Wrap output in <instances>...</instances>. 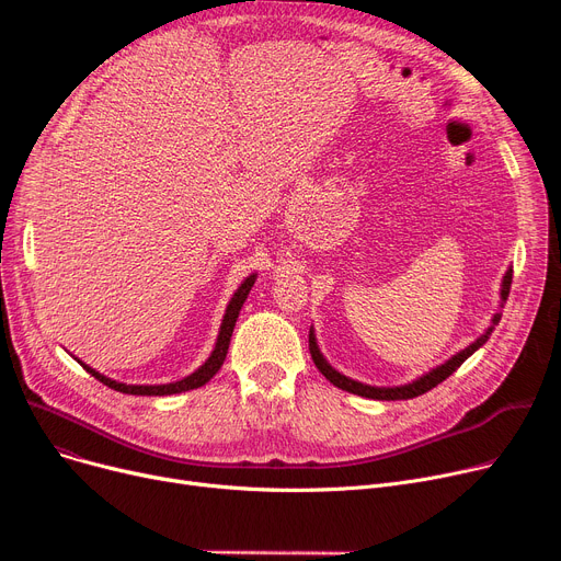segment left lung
I'll list each match as a JSON object with an SVG mask.
<instances>
[{"mask_svg":"<svg viewBox=\"0 0 561 561\" xmlns=\"http://www.w3.org/2000/svg\"><path fill=\"white\" fill-rule=\"evenodd\" d=\"M510 288H512V271H507V275H505V279H503V293H500V296H503V302H507V298H510ZM497 322H500V313L493 316V325H497ZM491 332H493V328H489V332L482 334L476 343H470L466 350L457 352V355H455L453 359H448L444 366L434 368L432 373L423 375L421 379L411 381V385L396 387V389L368 387V385H362V381H355V379H350V377L341 375L339 370H334L325 359H322L320 350H318V345H316L313 332H309V352H311V359H313L316 368H318L322 375H325L334 387H339V389H343V391H350V393H355V396H364V398H373V400H409V398H416V396H423V393L432 391V389H434L436 385H440V381H444L446 377H450L470 355H473V352H476L480 345H484V343L489 341Z\"/></svg>","mask_w":561,"mask_h":561,"instance_id":"left-lung-1","label":"left lung"}]
</instances>
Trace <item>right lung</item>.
<instances>
[{
    "label": "right lung",
    "mask_w": 561,
    "mask_h": 561,
    "mask_svg": "<svg viewBox=\"0 0 561 561\" xmlns=\"http://www.w3.org/2000/svg\"><path fill=\"white\" fill-rule=\"evenodd\" d=\"M254 279H256V275H250V277L241 284V288L233 293V298H231V302H229V307H227L225 320H222V325H220L218 343H216V350L211 352V357L206 359V364H204L202 368H197L193 375L184 377L182 381H174V385H161V387H127V385H121V381H113V379H108V377L95 373L93 368H88V366H83V364H81V366H83L88 373H91L95 379H100L102 385H106L108 389L121 391V393H129V396H170V393H182V391H191V389H197V387L206 385V381H209V379L220 370V366H222V362H225V357H227L229 339H231V332H233V325H236V318H239V311H241V307H243V302H245V298H248V293H250Z\"/></svg>",
    "instance_id": "add662e5"
}]
</instances>
